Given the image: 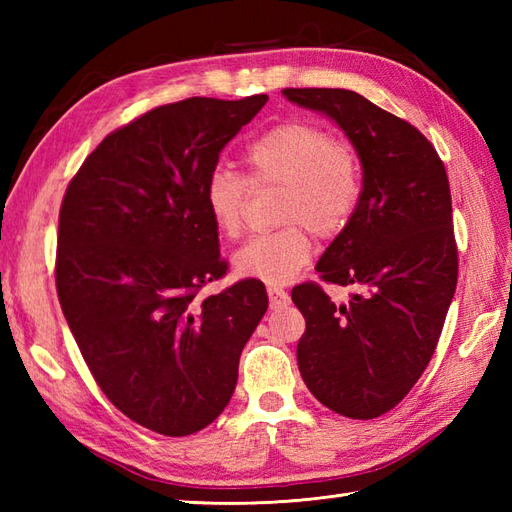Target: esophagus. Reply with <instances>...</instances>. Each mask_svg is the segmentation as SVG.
I'll return each instance as SVG.
<instances>
[{"label":"esophagus","instance_id":"34e87169","mask_svg":"<svg viewBox=\"0 0 512 512\" xmlns=\"http://www.w3.org/2000/svg\"><path fill=\"white\" fill-rule=\"evenodd\" d=\"M268 299H270V308H286L290 303V295L281 288V286H268Z\"/></svg>","mask_w":512,"mask_h":512}]
</instances>
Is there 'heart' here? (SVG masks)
Listing matches in <instances>:
<instances>
[{
  "mask_svg": "<svg viewBox=\"0 0 512 512\" xmlns=\"http://www.w3.org/2000/svg\"><path fill=\"white\" fill-rule=\"evenodd\" d=\"M250 182L281 187V222L275 233L250 239L233 257L239 277L286 284L312 257V231L334 237L350 224L363 195V167L356 149L323 127L288 121L270 127L244 154ZM248 180L228 167H215L204 182V204L217 231L242 233Z\"/></svg>",
  "mask_w": 512,
  "mask_h": 512,
  "instance_id": "1",
  "label": "heart"
}]
</instances>
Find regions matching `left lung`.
Returning <instances> with one entry per match:
<instances>
[{"mask_svg":"<svg viewBox=\"0 0 512 512\" xmlns=\"http://www.w3.org/2000/svg\"><path fill=\"white\" fill-rule=\"evenodd\" d=\"M281 92L332 118L363 167L358 209L317 264L323 281L356 292L334 303L312 281L292 288L306 319L299 372L328 409L354 420L378 418L427 369L455 295L458 248L447 171L416 127L361 94Z\"/></svg>","mask_w":512,"mask_h":512,"instance_id":"obj_1","label":"left lung"}]
</instances>
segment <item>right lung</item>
<instances>
[{
  "label": "right lung",
  "instance_id": "add662e5",
  "mask_svg": "<svg viewBox=\"0 0 512 512\" xmlns=\"http://www.w3.org/2000/svg\"><path fill=\"white\" fill-rule=\"evenodd\" d=\"M184 99L116 129L63 195L59 303L96 383L129 420L180 438L220 416L268 310L259 279L200 299L226 275L204 182L266 105Z\"/></svg>",
  "mask_w": 512,
  "mask_h": 512
}]
</instances>
